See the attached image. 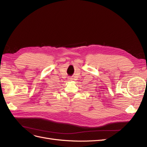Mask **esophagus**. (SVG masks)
I'll return each mask as SVG.
<instances>
[{"label":"esophagus","mask_w":147,"mask_h":147,"mask_svg":"<svg viewBox=\"0 0 147 147\" xmlns=\"http://www.w3.org/2000/svg\"><path fill=\"white\" fill-rule=\"evenodd\" d=\"M69 79L70 80H72V79H73V78H69Z\"/></svg>","instance_id":"1"}]
</instances>
